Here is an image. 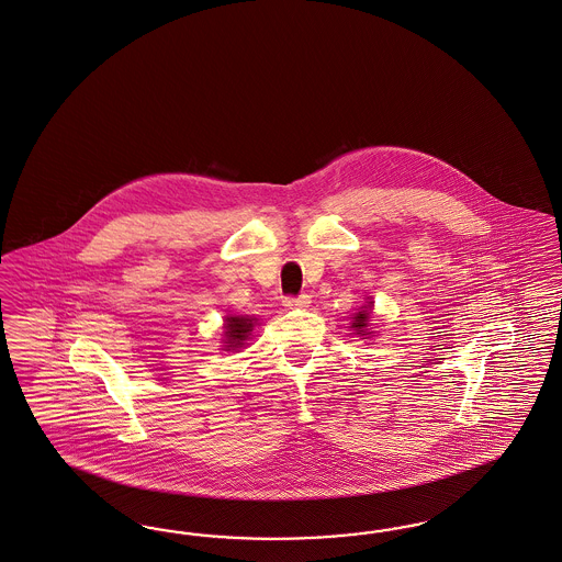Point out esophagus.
<instances>
[{
  "mask_svg": "<svg viewBox=\"0 0 562 562\" xmlns=\"http://www.w3.org/2000/svg\"><path fill=\"white\" fill-rule=\"evenodd\" d=\"M310 294H299V296H286L284 299L286 310H303V307H310Z\"/></svg>",
  "mask_w": 562,
  "mask_h": 562,
  "instance_id": "esophagus-1",
  "label": "esophagus"
}]
</instances>
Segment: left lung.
<instances>
[{
	"label": "left lung",
	"mask_w": 562,
	"mask_h": 562,
	"mask_svg": "<svg viewBox=\"0 0 562 562\" xmlns=\"http://www.w3.org/2000/svg\"><path fill=\"white\" fill-rule=\"evenodd\" d=\"M369 311H371V305H368L363 311H359V313H355V317H352V328L357 329V334H363L366 328H368ZM363 336H366V334H363Z\"/></svg>",
	"instance_id": "1"
}]
</instances>
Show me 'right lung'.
Masks as SVG:
<instances>
[{"mask_svg":"<svg viewBox=\"0 0 562 562\" xmlns=\"http://www.w3.org/2000/svg\"><path fill=\"white\" fill-rule=\"evenodd\" d=\"M226 349H240L249 338L252 329V319L249 317H226Z\"/></svg>","mask_w":562,"mask_h":562,"instance_id":"obj_1","label":"right lung"}]
</instances>
